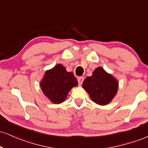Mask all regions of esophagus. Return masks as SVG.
<instances>
[{
  "label": "esophagus",
  "instance_id": "esophagus-1",
  "mask_svg": "<svg viewBox=\"0 0 148 148\" xmlns=\"http://www.w3.org/2000/svg\"><path fill=\"white\" fill-rule=\"evenodd\" d=\"M84 78L83 77V76H80V77L78 78V82H79V84L81 85L83 84V82H84Z\"/></svg>",
  "mask_w": 148,
  "mask_h": 148
}]
</instances>
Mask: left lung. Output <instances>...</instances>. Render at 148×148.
Listing matches in <instances>:
<instances>
[{
    "label": "left lung",
    "mask_w": 148,
    "mask_h": 148,
    "mask_svg": "<svg viewBox=\"0 0 148 148\" xmlns=\"http://www.w3.org/2000/svg\"><path fill=\"white\" fill-rule=\"evenodd\" d=\"M83 87L88 92L92 101L99 105H106L113 99L118 88V82L101 67L95 69L91 76L83 82Z\"/></svg>",
    "instance_id": "obj_1"
}]
</instances>
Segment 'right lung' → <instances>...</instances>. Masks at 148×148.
<instances>
[{
    "label": "right lung",
    "instance_id": "obj_1",
    "mask_svg": "<svg viewBox=\"0 0 148 148\" xmlns=\"http://www.w3.org/2000/svg\"><path fill=\"white\" fill-rule=\"evenodd\" d=\"M77 85L74 74L67 72L62 64H58L45 73L40 86L44 94L53 103H60L65 100L69 90Z\"/></svg>",
    "mask_w": 148,
    "mask_h": 148
}]
</instances>
